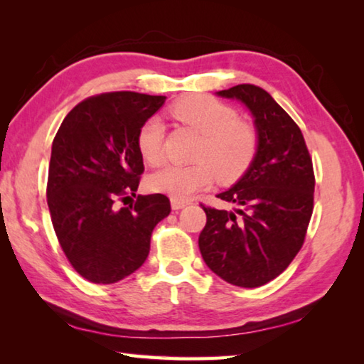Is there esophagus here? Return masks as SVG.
<instances>
[{
    "instance_id": "obj_1",
    "label": "esophagus",
    "mask_w": 364,
    "mask_h": 364,
    "mask_svg": "<svg viewBox=\"0 0 364 364\" xmlns=\"http://www.w3.org/2000/svg\"><path fill=\"white\" fill-rule=\"evenodd\" d=\"M189 204L188 200H180V199H171V208L173 210H180V208H184Z\"/></svg>"
}]
</instances>
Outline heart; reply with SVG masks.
Masks as SVG:
<instances>
[{
    "instance_id": "1",
    "label": "heart",
    "mask_w": 364,
    "mask_h": 364,
    "mask_svg": "<svg viewBox=\"0 0 364 364\" xmlns=\"http://www.w3.org/2000/svg\"><path fill=\"white\" fill-rule=\"evenodd\" d=\"M170 114L202 134L194 164H165L147 176V188L171 199H188L215 181H232L245 173L258 151V133L239 120L231 106L205 95H191L171 104ZM136 147L147 164L164 157V125L157 117L139 127Z\"/></svg>"
}]
</instances>
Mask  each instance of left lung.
Instances as JSON below:
<instances>
[{
	"label": "left lung",
	"instance_id": "obj_1",
	"mask_svg": "<svg viewBox=\"0 0 364 364\" xmlns=\"http://www.w3.org/2000/svg\"><path fill=\"white\" fill-rule=\"evenodd\" d=\"M217 95L247 106L258 151L241 180L217 196L234 210L200 204L207 223L199 249L221 279L260 287L278 278L304 245L313 213V162L297 123L260 86L244 83Z\"/></svg>",
	"mask_w": 364,
	"mask_h": 364
}]
</instances>
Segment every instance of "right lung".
I'll use <instances>...</instances> for the list:
<instances>
[{"label":"right lung","instance_id":"right-lung-1","mask_svg":"<svg viewBox=\"0 0 364 364\" xmlns=\"http://www.w3.org/2000/svg\"><path fill=\"white\" fill-rule=\"evenodd\" d=\"M167 97L102 93L77 104L53 141L46 197L58 241L73 269L95 284H114L146 262L151 234L168 217L164 194L136 196L144 171L139 127Z\"/></svg>","mask_w":364,"mask_h":364}]
</instances>
